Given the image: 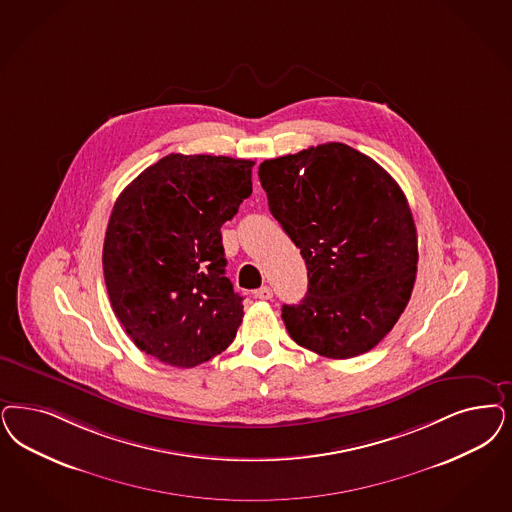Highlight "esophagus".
<instances>
[{"mask_svg":"<svg viewBox=\"0 0 512 512\" xmlns=\"http://www.w3.org/2000/svg\"><path fill=\"white\" fill-rule=\"evenodd\" d=\"M253 295H255L257 299L270 300L272 299V289H270L268 285H263V287H261V289H257Z\"/></svg>","mask_w":512,"mask_h":512,"instance_id":"1","label":"esophagus"}]
</instances>
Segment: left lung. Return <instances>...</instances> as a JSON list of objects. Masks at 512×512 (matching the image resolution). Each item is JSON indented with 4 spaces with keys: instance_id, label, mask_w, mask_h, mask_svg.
I'll list each match as a JSON object with an SVG mask.
<instances>
[{
    "instance_id": "8db88e82",
    "label": "left lung",
    "mask_w": 512,
    "mask_h": 512,
    "mask_svg": "<svg viewBox=\"0 0 512 512\" xmlns=\"http://www.w3.org/2000/svg\"><path fill=\"white\" fill-rule=\"evenodd\" d=\"M259 179L308 270L306 297L283 304L287 333L329 359L369 352L405 312L416 280L405 193L371 157L336 141L265 160Z\"/></svg>"
}]
</instances>
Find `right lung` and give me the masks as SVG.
<instances>
[{
    "instance_id": "obj_1",
    "label": "right lung",
    "mask_w": 512,
    "mask_h": 512,
    "mask_svg": "<svg viewBox=\"0 0 512 512\" xmlns=\"http://www.w3.org/2000/svg\"><path fill=\"white\" fill-rule=\"evenodd\" d=\"M253 160L168 155L119 194L104 278L113 312L141 352L191 369L229 348L244 318L225 276L221 227L251 194Z\"/></svg>"
}]
</instances>
